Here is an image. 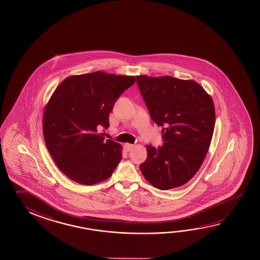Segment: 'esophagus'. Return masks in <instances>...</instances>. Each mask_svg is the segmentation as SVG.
I'll return each instance as SVG.
<instances>
[{"instance_id": "1", "label": "esophagus", "mask_w": 260, "mask_h": 260, "mask_svg": "<svg viewBox=\"0 0 260 260\" xmlns=\"http://www.w3.org/2000/svg\"><path fill=\"white\" fill-rule=\"evenodd\" d=\"M133 148V144H131V143H125V144H124V149H125L126 152H129Z\"/></svg>"}]
</instances>
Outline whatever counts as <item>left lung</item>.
Segmentation results:
<instances>
[{"mask_svg":"<svg viewBox=\"0 0 260 260\" xmlns=\"http://www.w3.org/2000/svg\"><path fill=\"white\" fill-rule=\"evenodd\" d=\"M150 117L162 127V145H147L143 177L161 190L189 181L210 148L215 125L211 95L192 80L136 76Z\"/></svg>","mask_w":260,"mask_h":260,"instance_id":"1","label":"left lung"}]
</instances>
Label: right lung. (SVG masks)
Here are the masks:
<instances>
[{"mask_svg": "<svg viewBox=\"0 0 260 260\" xmlns=\"http://www.w3.org/2000/svg\"><path fill=\"white\" fill-rule=\"evenodd\" d=\"M134 83V76L95 72L70 76L52 93L43 116L45 142L70 179L90 186L118 167L121 145L105 141L98 127H108L116 101Z\"/></svg>", "mask_w": 260, "mask_h": 260, "instance_id": "add662e5", "label": "right lung"}]
</instances>
